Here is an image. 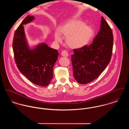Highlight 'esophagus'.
<instances>
[{
  "instance_id": "1",
  "label": "esophagus",
  "mask_w": 129,
  "mask_h": 129,
  "mask_svg": "<svg viewBox=\"0 0 129 129\" xmlns=\"http://www.w3.org/2000/svg\"><path fill=\"white\" fill-rule=\"evenodd\" d=\"M61 55L63 57H68L69 56V54L68 52L66 51V50H63L61 52Z\"/></svg>"
}]
</instances>
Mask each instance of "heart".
<instances>
[{
  "instance_id": "heart-1",
  "label": "heart",
  "mask_w": 129,
  "mask_h": 129,
  "mask_svg": "<svg viewBox=\"0 0 129 129\" xmlns=\"http://www.w3.org/2000/svg\"><path fill=\"white\" fill-rule=\"evenodd\" d=\"M81 20L71 19L60 26L59 33L66 37V43L72 49H80L87 46L94 35L93 28ZM55 39L60 42L61 37L58 33L55 35Z\"/></svg>"
}]
</instances>
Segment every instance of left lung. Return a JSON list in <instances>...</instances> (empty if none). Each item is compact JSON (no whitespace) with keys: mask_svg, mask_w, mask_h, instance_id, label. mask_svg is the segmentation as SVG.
<instances>
[{"mask_svg":"<svg viewBox=\"0 0 129 129\" xmlns=\"http://www.w3.org/2000/svg\"><path fill=\"white\" fill-rule=\"evenodd\" d=\"M113 36L103 17L100 31L92 44L74 49L71 56L73 75L78 83L85 84L96 79L109 64L112 54Z\"/></svg>","mask_w":129,"mask_h":129,"instance_id":"8db88e82","label":"left lung"}]
</instances>
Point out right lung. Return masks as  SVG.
<instances>
[{"mask_svg":"<svg viewBox=\"0 0 129 129\" xmlns=\"http://www.w3.org/2000/svg\"><path fill=\"white\" fill-rule=\"evenodd\" d=\"M34 19V16H27L16 30L13 41L14 59L19 70L30 82L45 87L53 78V68L59 53L45 43L39 44L33 49L29 48L23 24Z\"/></svg>","mask_w":129,"mask_h":129,"instance_id":"right-lung-1","label":"right lung"}]
</instances>
